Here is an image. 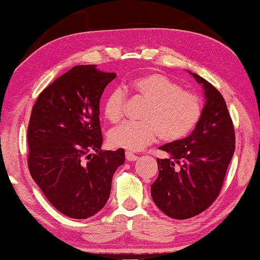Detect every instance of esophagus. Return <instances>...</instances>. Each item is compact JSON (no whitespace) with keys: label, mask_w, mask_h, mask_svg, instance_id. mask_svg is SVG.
Wrapping results in <instances>:
<instances>
[{"label":"esophagus","mask_w":260,"mask_h":260,"mask_svg":"<svg viewBox=\"0 0 260 260\" xmlns=\"http://www.w3.org/2000/svg\"><path fill=\"white\" fill-rule=\"evenodd\" d=\"M125 155H126V159L128 160V161H134V160H136V159H138V158H139L138 156L134 155V153L129 152V151H127V152L125 153Z\"/></svg>","instance_id":"34e87169"}]
</instances>
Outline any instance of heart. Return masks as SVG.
I'll use <instances>...</instances> for the list:
<instances>
[{
    "label": "heart",
    "mask_w": 260,
    "mask_h": 260,
    "mask_svg": "<svg viewBox=\"0 0 260 260\" xmlns=\"http://www.w3.org/2000/svg\"><path fill=\"white\" fill-rule=\"evenodd\" d=\"M125 88L148 102L141 122H125L111 131L109 142L114 148L139 151L158 136L165 142H179L199 124L203 105L199 96L182 90L177 82L164 74L150 73L132 80ZM126 96L121 88H114L104 101L103 113L111 122L124 114Z\"/></svg>",
    "instance_id": "obj_1"
}]
</instances>
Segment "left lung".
Returning a JSON list of instances; mask_svg holds the SVG:
<instances>
[{"label":"left lung","mask_w":260,"mask_h":260,"mask_svg":"<svg viewBox=\"0 0 260 260\" xmlns=\"http://www.w3.org/2000/svg\"><path fill=\"white\" fill-rule=\"evenodd\" d=\"M188 72L203 88V114L190 135L159 147L169 157L157 159L159 173L151 184L157 208L173 219L195 217L213 203L235 151L234 127L222 95Z\"/></svg>","instance_id":"obj_1"}]
</instances>
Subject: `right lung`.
I'll return each instance as SVG.
<instances>
[{"label": "right lung", "mask_w": 260, "mask_h": 260, "mask_svg": "<svg viewBox=\"0 0 260 260\" xmlns=\"http://www.w3.org/2000/svg\"><path fill=\"white\" fill-rule=\"evenodd\" d=\"M116 73L78 65L35 102L27 128L28 169L51 205L73 219L104 208L125 150L102 151L100 101ZM95 152V154H91Z\"/></svg>", "instance_id": "1"}]
</instances>
